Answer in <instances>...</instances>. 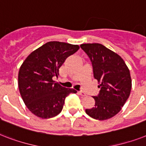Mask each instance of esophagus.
Here are the masks:
<instances>
[{
  "label": "esophagus",
  "mask_w": 146,
  "mask_h": 146,
  "mask_svg": "<svg viewBox=\"0 0 146 146\" xmlns=\"http://www.w3.org/2000/svg\"><path fill=\"white\" fill-rule=\"evenodd\" d=\"M78 94H79L80 96H82V97H85V96H86V94H85L83 92H82V91H79V92H78Z\"/></svg>",
  "instance_id": "34e87169"
}]
</instances>
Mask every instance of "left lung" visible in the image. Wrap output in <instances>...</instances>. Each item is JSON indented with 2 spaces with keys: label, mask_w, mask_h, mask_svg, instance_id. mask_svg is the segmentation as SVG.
Here are the masks:
<instances>
[{
  "label": "left lung",
  "mask_w": 146,
  "mask_h": 146,
  "mask_svg": "<svg viewBox=\"0 0 146 146\" xmlns=\"http://www.w3.org/2000/svg\"><path fill=\"white\" fill-rule=\"evenodd\" d=\"M80 47L89 58L94 78L98 81L100 92L94 96L95 105L85 110L90 117L103 121L120 112L131 90L130 70L118 54L100 43H85Z\"/></svg>",
  "instance_id": "8db88e82"
}]
</instances>
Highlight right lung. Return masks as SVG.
Masks as SVG:
<instances>
[{
	"instance_id": "1",
	"label": "right lung",
	"mask_w": 146,
	"mask_h": 146,
	"mask_svg": "<svg viewBox=\"0 0 146 146\" xmlns=\"http://www.w3.org/2000/svg\"><path fill=\"white\" fill-rule=\"evenodd\" d=\"M78 45L52 41L31 53L19 72V88L24 103L35 115L50 118L61 112L73 88L62 87L52 78L65 60L79 50Z\"/></svg>"
}]
</instances>
